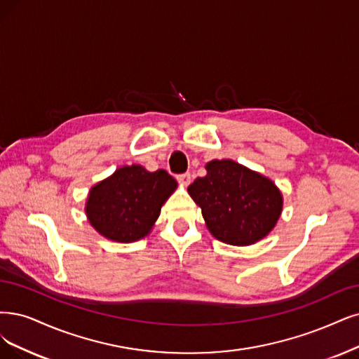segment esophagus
I'll use <instances>...</instances> for the list:
<instances>
[{"mask_svg": "<svg viewBox=\"0 0 359 359\" xmlns=\"http://www.w3.org/2000/svg\"><path fill=\"white\" fill-rule=\"evenodd\" d=\"M177 180H179V183L183 184V187H188V184L191 183V172H183V175H179Z\"/></svg>", "mask_w": 359, "mask_h": 359, "instance_id": "obj_1", "label": "esophagus"}]
</instances>
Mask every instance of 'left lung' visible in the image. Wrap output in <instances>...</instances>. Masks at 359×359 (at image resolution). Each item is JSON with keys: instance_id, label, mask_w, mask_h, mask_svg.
<instances>
[{"instance_id": "left-lung-1", "label": "left lung", "mask_w": 359, "mask_h": 359, "mask_svg": "<svg viewBox=\"0 0 359 359\" xmlns=\"http://www.w3.org/2000/svg\"><path fill=\"white\" fill-rule=\"evenodd\" d=\"M205 170L188 192L211 235L231 245H251L275 228L283 195L271 179L232 159H213Z\"/></svg>"}]
</instances>
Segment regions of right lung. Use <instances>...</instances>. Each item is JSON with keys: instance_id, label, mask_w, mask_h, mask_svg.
Returning a JSON list of instances; mask_svg holds the SVG:
<instances>
[{"instance_id": "add662e5", "label": "right lung", "mask_w": 359, "mask_h": 359, "mask_svg": "<svg viewBox=\"0 0 359 359\" xmlns=\"http://www.w3.org/2000/svg\"><path fill=\"white\" fill-rule=\"evenodd\" d=\"M177 182L165 170L154 172L142 165H126L91 188L86 215L100 235L116 243L146 236L176 191Z\"/></svg>"}]
</instances>
